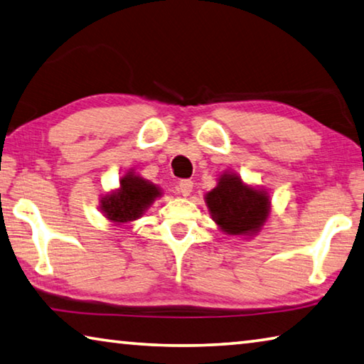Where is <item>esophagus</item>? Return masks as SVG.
Returning a JSON list of instances; mask_svg holds the SVG:
<instances>
[{
	"label": "esophagus",
	"mask_w": 364,
	"mask_h": 364,
	"mask_svg": "<svg viewBox=\"0 0 364 364\" xmlns=\"http://www.w3.org/2000/svg\"><path fill=\"white\" fill-rule=\"evenodd\" d=\"M192 190H193V181H190V178H183V181L177 183V192L183 196H188L192 193Z\"/></svg>",
	"instance_id": "obj_1"
}]
</instances>
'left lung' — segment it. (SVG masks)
Instances as JSON below:
<instances>
[{
  "instance_id": "1",
  "label": "left lung",
  "mask_w": 364,
  "mask_h": 364,
  "mask_svg": "<svg viewBox=\"0 0 364 364\" xmlns=\"http://www.w3.org/2000/svg\"><path fill=\"white\" fill-rule=\"evenodd\" d=\"M206 203L215 224L228 235L256 233L269 218L267 193L243 186L233 174L219 178L218 187L206 195Z\"/></svg>"
}]
</instances>
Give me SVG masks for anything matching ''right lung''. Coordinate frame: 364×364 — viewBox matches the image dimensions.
<instances>
[{
  "instance_id": "1",
  "label": "right lung",
  "mask_w": 364,
  "mask_h": 364,
  "mask_svg": "<svg viewBox=\"0 0 364 364\" xmlns=\"http://www.w3.org/2000/svg\"><path fill=\"white\" fill-rule=\"evenodd\" d=\"M119 183L118 192L102 200V211L117 224L139 219L156 196L161 195L158 187L134 174L124 176Z\"/></svg>"
}]
</instances>
